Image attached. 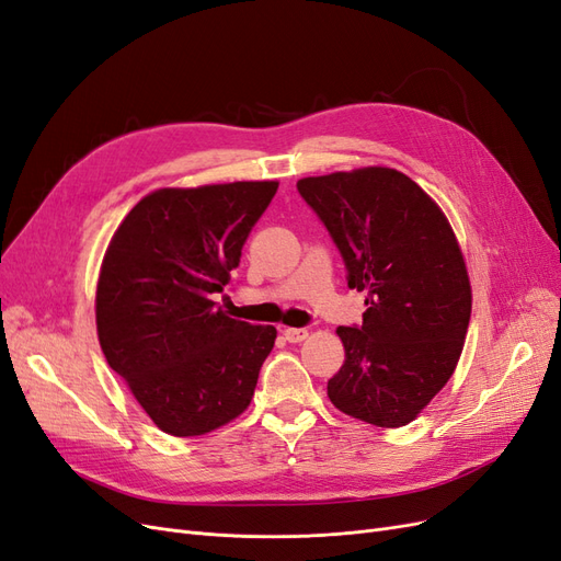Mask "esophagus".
Wrapping results in <instances>:
<instances>
[{"mask_svg": "<svg viewBox=\"0 0 561 561\" xmlns=\"http://www.w3.org/2000/svg\"><path fill=\"white\" fill-rule=\"evenodd\" d=\"M283 334H285V339L290 344H299V342H304V339L309 336V330L307 328H287Z\"/></svg>", "mask_w": 561, "mask_h": 561, "instance_id": "34e87169", "label": "esophagus"}]
</instances>
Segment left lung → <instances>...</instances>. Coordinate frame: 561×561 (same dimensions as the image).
Segmentation results:
<instances>
[{"mask_svg": "<svg viewBox=\"0 0 561 561\" xmlns=\"http://www.w3.org/2000/svg\"><path fill=\"white\" fill-rule=\"evenodd\" d=\"M318 215L367 293L360 325L339 328L346 360L328 381L336 410L379 428L410 423L449 381L470 322V283L447 217L393 168L304 178Z\"/></svg>", "mask_w": 561, "mask_h": 561, "instance_id": "obj_1", "label": "left lung"}]
</instances>
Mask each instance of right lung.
<instances>
[{
  "label": "right lung",
  "instance_id": "add662e5",
  "mask_svg": "<svg viewBox=\"0 0 561 561\" xmlns=\"http://www.w3.org/2000/svg\"><path fill=\"white\" fill-rule=\"evenodd\" d=\"M278 182L159 190L135 206L98 278V339L110 367L157 426L192 437L252 400L276 328L217 309L250 229Z\"/></svg>",
  "mask_w": 561,
  "mask_h": 561
}]
</instances>
